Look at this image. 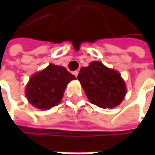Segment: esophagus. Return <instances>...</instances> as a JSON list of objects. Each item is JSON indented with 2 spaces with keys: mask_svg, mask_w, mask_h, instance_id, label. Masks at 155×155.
<instances>
[{
  "mask_svg": "<svg viewBox=\"0 0 155 155\" xmlns=\"http://www.w3.org/2000/svg\"><path fill=\"white\" fill-rule=\"evenodd\" d=\"M73 74H74L75 76H77L78 74H79V71H77V70H76V71H74V72Z\"/></svg>",
  "mask_w": 155,
  "mask_h": 155,
  "instance_id": "1",
  "label": "esophagus"
}]
</instances>
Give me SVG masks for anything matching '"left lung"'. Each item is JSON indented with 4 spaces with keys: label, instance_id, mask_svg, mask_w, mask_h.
<instances>
[{
    "label": "left lung",
    "instance_id": "obj_1",
    "mask_svg": "<svg viewBox=\"0 0 155 155\" xmlns=\"http://www.w3.org/2000/svg\"><path fill=\"white\" fill-rule=\"evenodd\" d=\"M77 79L89 101L102 108L117 106L126 95V85L119 73L94 61L81 67Z\"/></svg>",
    "mask_w": 155,
    "mask_h": 155
}]
</instances>
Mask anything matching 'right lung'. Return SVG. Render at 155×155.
Segmentation results:
<instances>
[{
  "label": "right lung",
  "instance_id": "add662e5",
  "mask_svg": "<svg viewBox=\"0 0 155 155\" xmlns=\"http://www.w3.org/2000/svg\"><path fill=\"white\" fill-rule=\"evenodd\" d=\"M75 79L64 67L49 64L30 78L26 87V96L34 107L49 109L61 101L67 83Z\"/></svg>",
  "mask_w": 155,
  "mask_h": 155
}]
</instances>
